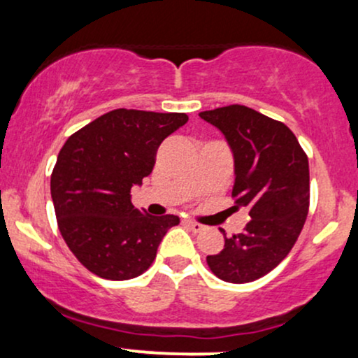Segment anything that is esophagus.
Returning a JSON list of instances; mask_svg holds the SVG:
<instances>
[{
  "label": "esophagus",
  "instance_id": "obj_1",
  "mask_svg": "<svg viewBox=\"0 0 358 358\" xmlns=\"http://www.w3.org/2000/svg\"><path fill=\"white\" fill-rule=\"evenodd\" d=\"M185 224H187L193 232H202V231H205V229H207V225L199 224V222H193V220H187Z\"/></svg>",
  "mask_w": 358,
  "mask_h": 358
}]
</instances>
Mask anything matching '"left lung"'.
Listing matches in <instances>:
<instances>
[{"instance_id":"8db88e82","label":"left lung","mask_w":358,"mask_h":358,"mask_svg":"<svg viewBox=\"0 0 358 358\" xmlns=\"http://www.w3.org/2000/svg\"><path fill=\"white\" fill-rule=\"evenodd\" d=\"M227 139L234 153L232 196L248 207L244 232L225 237L224 249L207 256L222 281H256L273 271L298 241L310 207L308 156L282 122L241 104L199 114Z\"/></svg>"}]
</instances>
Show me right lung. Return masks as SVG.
<instances>
[{
    "instance_id": "obj_1",
    "label": "right lung",
    "mask_w": 358,
    "mask_h": 358,
    "mask_svg": "<svg viewBox=\"0 0 358 358\" xmlns=\"http://www.w3.org/2000/svg\"><path fill=\"white\" fill-rule=\"evenodd\" d=\"M188 121L185 113L114 109L62 146L50 192L57 224L73 256L96 276L126 281L153 264L176 215L153 217L131 203V188L153 171L158 146Z\"/></svg>"
}]
</instances>
